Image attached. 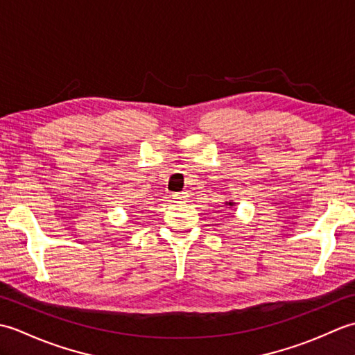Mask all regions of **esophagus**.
Here are the masks:
<instances>
[{"label": "esophagus", "mask_w": 355, "mask_h": 355, "mask_svg": "<svg viewBox=\"0 0 355 355\" xmlns=\"http://www.w3.org/2000/svg\"><path fill=\"white\" fill-rule=\"evenodd\" d=\"M172 201L178 202V205H183V202L187 201V193L186 192H175L172 193Z\"/></svg>", "instance_id": "1"}]
</instances>
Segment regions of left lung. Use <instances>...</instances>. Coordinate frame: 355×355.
I'll return each mask as SVG.
<instances>
[{"label":"left lung","mask_w":355,"mask_h":355,"mask_svg":"<svg viewBox=\"0 0 355 355\" xmlns=\"http://www.w3.org/2000/svg\"><path fill=\"white\" fill-rule=\"evenodd\" d=\"M229 205H230V206H232V202H229Z\"/></svg>","instance_id":"1"}]
</instances>
